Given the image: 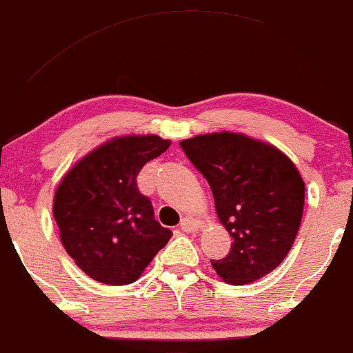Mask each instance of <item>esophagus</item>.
I'll return each mask as SVG.
<instances>
[{
  "instance_id": "esophagus-1",
  "label": "esophagus",
  "mask_w": 353,
  "mask_h": 353,
  "mask_svg": "<svg viewBox=\"0 0 353 353\" xmlns=\"http://www.w3.org/2000/svg\"><path fill=\"white\" fill-rule=\"evenodd\" d=\"M180 230L185 232H197L201 230V221L194 219V217H183L180 223Z\"/></svg>"
}]
</instances>
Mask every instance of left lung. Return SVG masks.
Returning a JSON list of instances; mask_svg holds the SVG:
<instances>
[{
    "label": "left lung",
    "mask_w": 353,
    "mask_h": 353,
    "mask_svg": "<svg viewBox=\"0 0 353 353\" xmlns=\"http://www.w3.org/2000/svg\"><path fill=\"white\" fill-rule=\"evenodd\" d=\"M209 181L221 224L232 238L230 255L212 260L228 284L265 277L284 261L299 231L304 181L272 144L245 134H201L180 143Z\"/></svg>",
    "instance_id": "8db88e82"
}]
</instances>
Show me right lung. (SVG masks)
Returning a JSON list of instances; mask_svg holds the SVG:
<instances>
[{"label": "right lung", "instance_id": "obj_1", "mask_svg": "<svg viewBox=\"0 0 353 353\" xmlns=\"http://www.w3.org/2000/svg\"><path fill=\"white\" fill-rule=\"evenodd\" d=\"M170 148L159 136H122L79 159L54 194L52 214L64 250L93 281L132 284L172 231L154 219L136 176Z\"/></svg>", "mask_w": 353, "mask_h": 353}]
</instances>
